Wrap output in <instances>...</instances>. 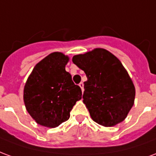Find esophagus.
<instances>
[{"label":"esophagus","mask_w":156,"mask_h":156,"mask_svg":"<svg viewBox=\"0 0 156 156\" xmlns=\"http://www.w3.org/2000/svg\"><path fill=\"white\" fill-rule=\"evenodd\" d=\"M79 87H80V88H81V89H82V91L83 92V83H79Z\"/></svg>","instance_id":"1"}]
</instances>
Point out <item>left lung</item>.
I'll return each mask as SVG.
<instances>
[{
    "label": "left lung",
    "mask_w": 156,
    "mask_h": 156,
    "mask_svg": "<svg viewBox=\"0 0 156 156\" xmlns=\"http://www.w3.org/2000/svg\"><path fill=\"white\" fill-rule=\"evenodd\" d=\"M73 62L83 70V103L93 120L105 127L126 118L134 105L135 88L121 62L103 48L75 55Z\"/></svg>",
    "instance_id": "obj_1"
}]
</instances>
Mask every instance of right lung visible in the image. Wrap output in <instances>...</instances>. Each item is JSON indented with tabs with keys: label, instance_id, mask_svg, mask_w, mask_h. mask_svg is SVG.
<instances>
[{
	"label": "right lung",
	"instance_id": "1",
	"mask_svg": "<svg viewBox=\"0 0 156 156\" xmlns=\"http://www.w3.org/2000/svg\"><path fill=\"white\" fill-rule=\"evenodd\" d=\"M68 57L52 52L33 68L24 87L27 110L40 125L58 127L70 117L76 102L82 98V90L65 70Z\"/></svg>",
	"mask_w": 156,
	"mask_h": 156
}]
</instances>
